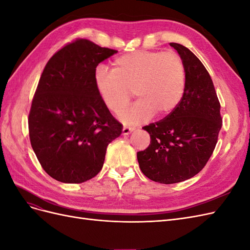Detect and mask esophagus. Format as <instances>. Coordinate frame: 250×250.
Here are the masks:
<instances>
[{
    "instance_id": "esophagus-1",
    "label": "esophagus",
    "mask_w": 250,
    "mask_h": 250,
    "mask_svg": "<svg viewBox=\"0 0 250 250\" xmlns=\"http://www.w3.org/2000/svg\"><path fill=\"white\" fill-rule=\"evenodd\" d=\"M133 130H134V128H132V127L124 126L123 129H122V134H123V135H128L129 133H131Z\"/></svg>"
}]
</instances>
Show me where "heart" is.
<instances>
[{"mask_svg": "<svg viewBox=\"0 0 250 250\" xmlns=\"http://www.w3.org/2000/svg\"><path fill=\"white\" fill-rule=\"evenodd\" d=\"M96 87L109 110L118 112L130 101L139 100L119 112L124 124L138 125L155 113L164 117L175 109L185 95L187 75L183 59L174 52L137 51L118 57L111 71L99 67Z\"/></svg>", "mask_w": 250, "mask_h": 250, "instance_id": "obj_1", "label": "heart"}]
</instances>
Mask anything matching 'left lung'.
Segmentation results:
<instances>
[{
	"label": "left lung",
	"mask_w": 250,
	"mask_h": 250,
	"mask_svg": "<svg viewBox=\"0 0 250 250\" xmlns=\"http://www.w3.org/2000/svg\"><path fill=\"white\" fill-rule=\"evenodd\" d=\"M170 46L186 67L185 95L165 119L143 127L151 141L137 154L144 175L165 185L187 180L203 169L222 126L220 103L208 72L183 44L170 42Z\"/></svg>",
	"instance_id": "left-lung-1"
}]
</instances>
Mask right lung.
I'll return each mask as SVG.
<instances>
[{"instance_id": "add662e5", "label": "right lung", "mask_w": 250, "mask_h": 250, "mask_svg": "<svg viewBox=\"0 0 250 250\" xmlns=\"http://www.w3.org/2000/svg\"><path fill=\"white\" fill-rule=\"evenodd\" d=\"M118 51L87 40L66 44L43 69L29 113L30 142L49 175L81 184L103 167L108 144L123 126L96 87V67Z\"/></svg>"}]
</instances>
